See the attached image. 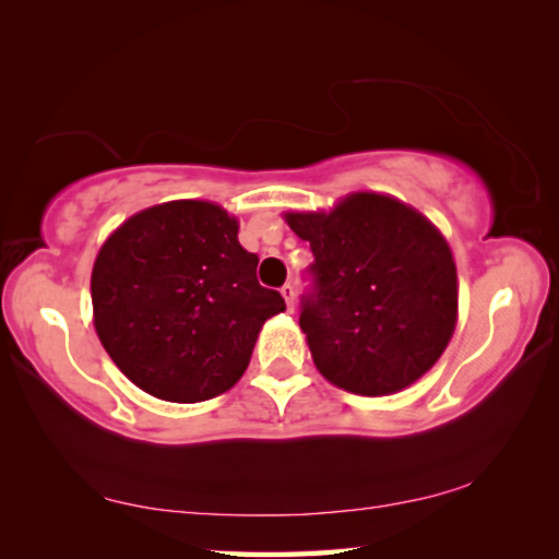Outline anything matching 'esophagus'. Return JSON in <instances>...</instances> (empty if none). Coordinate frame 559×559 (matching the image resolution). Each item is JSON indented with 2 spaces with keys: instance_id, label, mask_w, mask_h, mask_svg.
Wrapping results in <instances>:
<instances>
[{
  "instance_id": "obj_1",
  "label": "esophagus",
  "mask_w": 559,
  "mask_h": 559,
  "mask_svg": "<svg viewBox=\"0 0 559 559\" xmlns=\"http://www.w3.org/2000/svg\"><path fill=\"white\" fill-rule=\"evenodd\" d=\"M281 294H283V298H286L288 311H294V306H296V288L290 286V283H286V286L281 288Z\"/></svg>"
}]
</instances>
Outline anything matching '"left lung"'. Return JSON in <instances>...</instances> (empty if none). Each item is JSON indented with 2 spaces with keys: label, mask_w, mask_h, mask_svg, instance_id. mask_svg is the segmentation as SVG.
<instances>
[{
  "label": "left lung",
  "mask_w": 559,
  "mask_h": 559,
  "mask_svg": "<svg viewBox=\"0 0 559 559\" xmlns=\"http://www.w3.org/2000/svg\"><path fill=\"white\" fill-rule=\"evenodd\" d=\"M286 221L313 251L298 323L323 378L388 395L428 373L457 321V271L438 228L383 193Z\"/></svg>",
  "instance_id": "obj_1"
}]
</instances>
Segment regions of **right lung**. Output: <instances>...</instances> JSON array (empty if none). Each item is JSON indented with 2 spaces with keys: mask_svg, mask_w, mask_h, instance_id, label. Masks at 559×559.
<instances>
[{
  "mask_svg": "<svg viewBox=\"0 0 559 559\" xmlns=\"http://www.w3.org/2000/svg\"><path fill=\"white\" fill-rule=\"evenodd\" d=\"M238 221L209 201L158 203L114 231L92 271L94 325L131 383L201 403L243 376L261 325L286 311L255 278Z\"/></svg>",
  "mask_w": 559,
  "mask_h": 559,
  "instance_id": "right-lung-1",
  "label": "right lung"
}]
</instances>
